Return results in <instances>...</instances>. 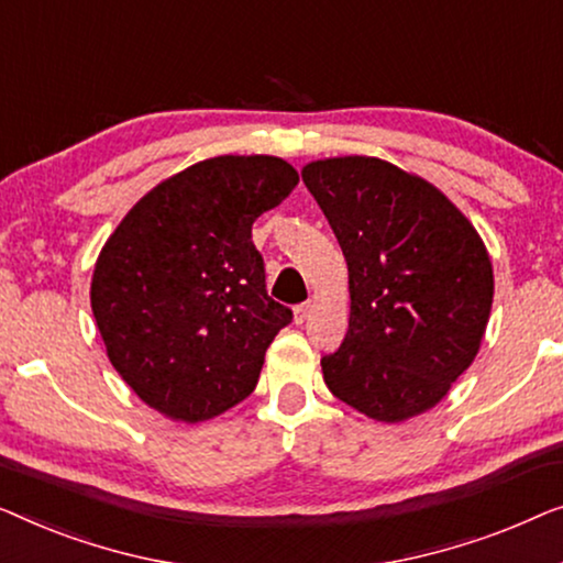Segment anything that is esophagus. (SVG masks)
I'll return each instance as SVG.
<instances>
[{"label":"esophagus","instance_id":"1","mask_svg":"<svg viewBox=\"0 0 563 563\" xmlns=\"http://www.w3.org/2000/svg\"><path fill=\"white\" fill-rule=\"evenodd\" d=\"M308 316H311V303H300V306L292 308V321H296V323H303Z\"/></svg>","mask_w":563,"mask_h":563}]
</instances>
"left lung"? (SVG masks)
Wrapping results in <instances>:
<instances>
[{"label":"left lung","mask_w":563,"mask_h":563,"mask_svg":"<svg viewBox=\"0 0 563 563\" xmlns=\"http://www.w3.org/2000/svg\"><path fill=\"white\" fill-rule=\"evenodd\" d=\"M300 176L350 271V329L321 360L323 383L375 421H408L477 357L495 292L485 242L437 186L379 157H327Z\"/></svg>","instance_id":"left-lung-1"}]
</instances>
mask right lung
Returning <instances> with one entry per match:
<instances>
[{"label":"right lung","instance_id":"right-lung-1","mask_svg":"<svg viewBox=\"0 0 563 563\" xmlns=\"http://www.w3.org/2000/svg\"><path fill=\"white\" fill-rule=\"evenodd\" d=\"M298 184L273 155H219L165 178L99 252L91 311L142 402L199 423L255 390L290 308L265 290L252 224Z\"/></svg>","mask_w":563,"mask_h":563}]
</instances>
